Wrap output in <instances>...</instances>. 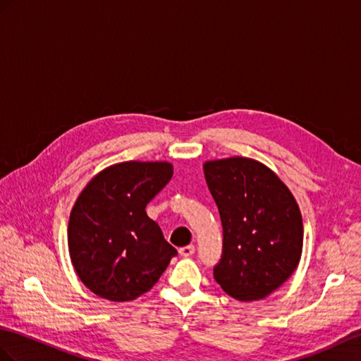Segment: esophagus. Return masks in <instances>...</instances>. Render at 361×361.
Listing matches in <instances>:
<instances>
[{"instance_id": "34e87169", "label": "esophagus", "mask_w": 361, "mask_h": 361, "mask_svg": "<svg viewBox=\"0 0 361 361\" xmlns=\"http://www.w3.org/2000/svg\"><path fill=\"white\" fill-rule=\"evenodd\" d=\"M179 254L183 257H190V256H192V254H195V247H192V245L182 247V248H179Z\"/></svg>"}]
</instances>
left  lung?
<instances>
[{
  "label": "left lung",
  "instance_id": "8db88e82",
  "mask_svg": "<svg viewBox=\"0 0 361 361\" xmlns=\"http://www.w3.org/2000/svg\"><path fill=\"white\" fill-rule=\"evenodd\" d=\"M204 173L224 226L216 282L235 300H262L283 285L300 262V208L279 176L256 159L207 161Z\"/></svg>",
  "mask_w": 361,
  "mask_h": 361
}]
</instances>
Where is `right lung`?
Listing matches in <instances>:
<instances>
[{"instance_id":"right-lung-1","label":"right lung","mask_w":361,"mask_h":361,"mask_svg":"<svg viewBox=\"0 0 361 361\" xmlns=\"http://www.w3.org/2000/svg\"><path fill=\"white\" fill-rule=\"evenodd\" d=\"M173 176L170 162L107 166L78 196L68 219V252L81 282L110 302L150 291L178 251L145 207Z\"/></svg>"}]
</instances>
